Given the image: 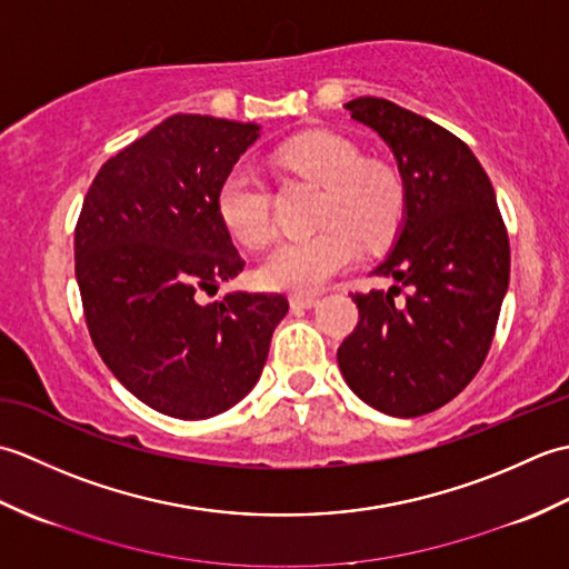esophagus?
<instances>
[{
    "instance_id": "esophagus-1",
    "label": "esophagus",
    "mask_w": 569,
    "mask_h": 569,
    "mask_svg": "<svg viewBox=\"0 0 569 569\" xmlns=\"http://www.w3.org/2000/svg\"><path fill=\"white\" fill-rule=\"evenodd\" d=\"M320 298L316 296H291V308H316Z\"/></svg>"
}]
</instances>
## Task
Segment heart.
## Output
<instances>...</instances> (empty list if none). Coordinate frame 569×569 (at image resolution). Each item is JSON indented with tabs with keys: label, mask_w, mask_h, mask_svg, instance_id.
I'll use <instances>...</instances> for the list:
<instances>
[{
	"label": "heart",
	"mask_w": 569,
	"mask_h": 569,
	"mask_svg": "<svg viewBox=\"0 0 569 569\" xmlns=\"http://www.w3.org/2000/svg\"><path fill=\"white\" fill-rule=\"evenodd\" d=\"M286 171L322 186L318 234L278 244L263 259L259 278L271 291L316 293L355 263L359 241L381 247L396 232L403 190L396 173L365 161L352 139L335 131H306L276 149ZM214 208L227 232L244 247L261 249L273 237L271 192L247 166L229 168L217 186Z\"/></svg>",
	"instance_id": "obj_1"
}]
</instances>
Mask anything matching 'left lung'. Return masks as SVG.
<instances>
[{
	"instance_id": "obj_1",
	"label": "left lung",
	"mask_w": 569,
	"mask_h": 569,
	"mask_svg": "<svg viewBox=\"0 0 569 569\" xmlns=\"http://www.w3.org/2000/svg\"><path fill=\"white\" fill-rule=\"evenodd\" d=\"M345 107L393 151L403 222L373 269L396 286L352 293L359 322L337 365L371 408L418 418L452 401L485 365L509 288V234L491 180L462 139L381 98Z\"/></svg>"
}]
</instances>
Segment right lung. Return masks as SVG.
Listing matches in <instances>:
<instances>
[{
  "label": "right lung",
  "instance_id": "right-lung-1",
  "mask_svg": "<svg viewBox=\"0 0 569 569\" xmlns=\"http://www.w3.org/2000/svg\"><path fill=\"white\" fill-rule=\"evenodd\" d=\"M257 124L173 114L102 163L76 224L84 322L124 389L163 416L224 413L259 381L281 293H202L244 269L214 208Z\"/></svg>",
  "mask_w": 569,
  "mask_h": 569
}]
</instances>
